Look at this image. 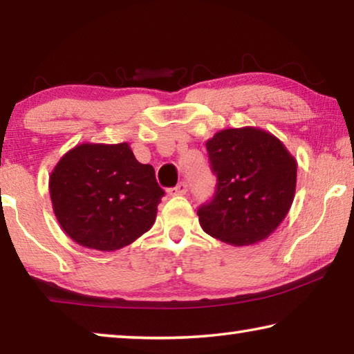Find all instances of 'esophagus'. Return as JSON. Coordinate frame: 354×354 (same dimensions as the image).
<instances>
[{"instance_id":"1","label":"esophagus","mask_w":354,"mask_h":354,"mask_svg":"<svg viewBox=\"0 0 354 354\" xmlns=\"http://www.w3.org/2000/svg\"><path fill=\"white\" fill-rule=\"evenodd\" d=\"M187 190H189L187 183L181 181L178 185H175V187L169 189V194H170L171 196H175V195H185V194H187Z\"/></svg>"}]
</instances>
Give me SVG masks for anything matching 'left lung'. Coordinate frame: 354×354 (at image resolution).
Wrapping results in <instances>:
<instances>
[{"label":"left lung","mask_w":354,"mask_h":354,"mask_svg":"<svg viewBox=\"0 0 354 354\" xmlns=\"http://www.w3.org/2000/svg\"><path fill=\"white\" fill-rule=\"evenodd\" d=\"M206 149L217 185L198 207L203 231L236 247L267 239L295 196V158L273 134L251 127L220 131Z\"/></svg>","instance_id":"8db88e82"}]
</instances>
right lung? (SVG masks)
Masks as SVG:
<instances>
[{
  "instance_id": "add662e5",
  "label": "right lung",
  "mask_w": 354,
  "mask_h": 354,
  "mask_svg": "<svg viewBox=\"0 0 354 354\" xmlns=\"http://www.w3.org/2000/svg\"><path fill=\"white\" fill-rule=\"evenodd\" d=\"M164 194L153 167L140 164L127 142L81 143L50 176L53 211L65 234L98 251L120 250L145 234Z\"/></svg>"
}]
</instances>
